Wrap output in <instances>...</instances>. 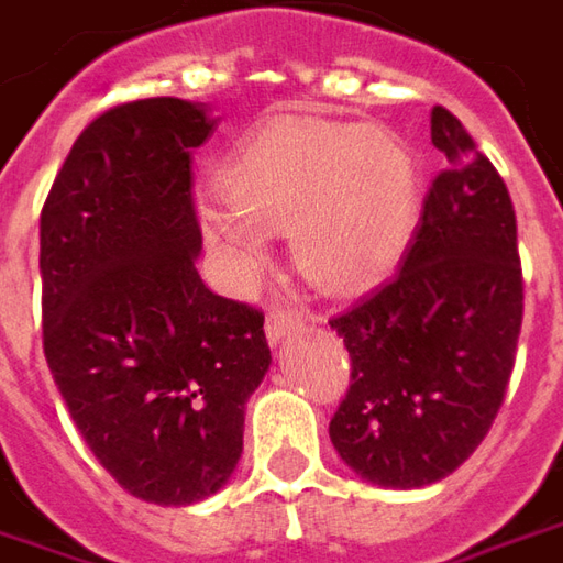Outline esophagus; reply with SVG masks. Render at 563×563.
Masks as SVG:
<instances>
[{
    "instance_id": "34e87169",
    "label": "esophagus",
    "mask_w": 563,
    "mask_h": 563,
    "mask_svg": "<svg viewBox=\"0 0 563 563\" xmlns=\"http://www.w3.org/2000/svg\"><path fill=\"white\" fill-rule=\"evenodd\" d=\"M305 325V313L292 308H274L265 320V335H268L271 344H280L283 338L292 335Z\"/></svg>"
}]
</instances>
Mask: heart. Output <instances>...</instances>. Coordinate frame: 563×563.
Instances as JSON below:
<instances>
[{"instance_id": "1", "label": "heart", "mask_w": 563, "mask_h": 563, "mask_svg": "<svg viewBox=\"0 0 563 563\" xmlns=\"http://www.w3.org/2000/svg\"><path fill=\"white\" fill-rule=\"evenodd\" d=\"M225 203H198L210 253L234 286L268 268L265 234L286 231L298 271L322 289H360L402 258L418 222V167L380 128L277 121L216 173Z\"/></svg>"}]
</instances>
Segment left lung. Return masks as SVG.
<instances>
[{"mask_svg": "<svg viewBox=\"0 0 563 563\" xmlns=\"http://www.w3.org/2000/svg\"><path fill=\"white\" fill-rule=\"evenodd\" d=\"M430 133L448 167L423 198L399 274L329 320L353 365L332 445L360 478L399 490L445 478L482 445L525 313L509 188L442 106Z\"/></svg>", "mask_w": 563, "mask_h": 563, "instance_id": "left-lung-1", "label": "left lung"}]
</instances>
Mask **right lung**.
<instances>
[{
    "mask_svg": "<svg viewBox=\"0 0 563 563\" xmlns=\"http://www.w3.org/2000/svg\"><path fill=\"white\" fill-rule=\"evenodd\" d=\"M203 103L152 97L93 118L42 207V341L93 457L128 494L191 506L243 454L246 399L271 365L262 310L210 292L191 152Z\"/></svg>",
    "mask_w": 563,
    "mask_h": 563,
    "instance_id": "right-lung-1",
    "label": "right lung"
}]
</instances>
